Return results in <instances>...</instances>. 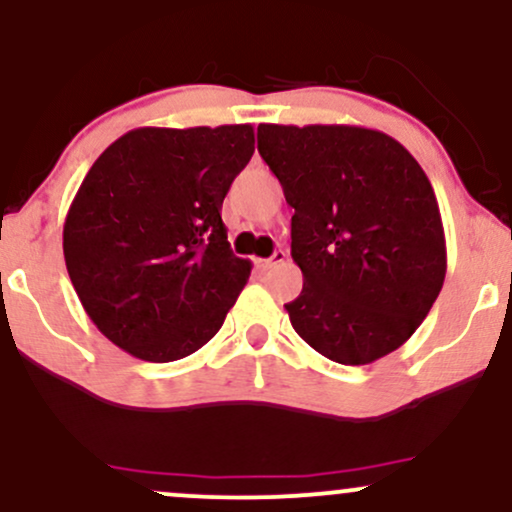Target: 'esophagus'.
<instances>
[{"label":"esophagus","instance_id":"1","mask_svg":"<svg viewBox=\"0 0 512 512\" xmlns=\"http://www.w3.org/2000/svg\"><path fill=\"white\" fill-rule=\"evenodd\" d=\"M284 260H286V252L284 250H274L272 257H264V260H260V267L269 269V267H274V264H281Z\"/></svg>","mask_w":512,"mask_h":512}]
</instances>
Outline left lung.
<instances>
[{
  "label": "left lung",
  "instance_id": "1",
  "mask_svg": "<svg viewBox=\"0 0 512 512\" xmlns=\"http://www.w3.org/2000/svg\"><path fill=\"white\" fill-rule=\"evenodd\" d=\"M257 149L293 207L303 291L286 303L317 354L366 366L402 346L448 269L443 221L416 158L378 129L260 125Z\"/></svg>",
  "mask_w": 512,
  "mask_h": 512
}]
</instances>
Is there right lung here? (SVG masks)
I'll return each instance as SVG.
<instances>
[{
  "label": "right lung",
  "instance_id": "right-lung-1",
  "mask_svg": "<svg viewBox=\"0 0 512 512\" xmlns=\"http://www.w3.org/2000/svg\"><path fill=\"white\" fill-rule=\"evenodd\" d=\"M255 151L252 125L139 127L98 156L64 221V262L93 325L151 363L221 330L252 264L221 204Z\"/></svg>",
  "mask_w": 512,
  "mask_h": 512
}]
</instances>
